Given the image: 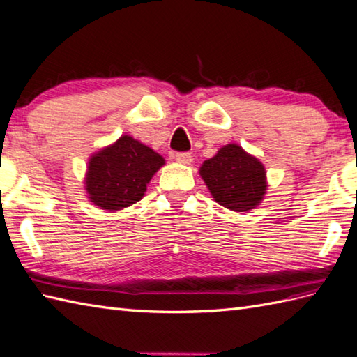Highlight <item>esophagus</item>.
I'll return each instance as SVG.
<instances>
[{"label": "esophagus", "mask_w": 357, "mask_h": 357, "mask_svg": "<svg viewBox=\"0 0 357 357\" xmlns=\"http://www.w3.org/2000/svg\"><path fill=\"white\" fill-rule=\"evenodd\" d=\"M176 160L181 165H189L192 162V155L189 153H177L176 154Z\"/></svg>", "instance_id": "34e87169"}]
</instances>
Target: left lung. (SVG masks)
Returning a JSON list of instances; mask_svg holds the SVG:
<instances>
[{"label": "left lung", "mask_w": 357, "mask_h": 357, "mask_svg": "<svg viewBox=\"0 0 357 357\" xmlns=\"http://www.w3.org/2000/svg\"><path fill=\"white\" fill-rule=\"evenodd\" d=\"M200 176L213 200L235 212L255 209L267 189L263 163L235 144L220 148L215 155L204 160Z\"/></svg>", "instance_id": "8db88e82"}]
</instances>
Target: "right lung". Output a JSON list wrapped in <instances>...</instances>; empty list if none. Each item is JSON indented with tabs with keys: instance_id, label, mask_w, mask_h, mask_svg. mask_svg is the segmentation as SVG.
I'll use <instances>...</instances> for the list:
<instances>
[{
	"instance_id": "1",
	"label": "right lung",
	"mask_w": 357,
	"mask_h": 357,
	"mask_svg": "<svg viewBox=\"0 0 357 357\" xmlns=\"http://www.w3.org/2000/svg\"><path fill=\"white\" fill-rule=\"evenodd\" d=\"M165 165L154 149L131 136L94 153L86 166L85 189L100 209L121 211L142 200L146 185Z\"/></svg>"
}]
</instances>
